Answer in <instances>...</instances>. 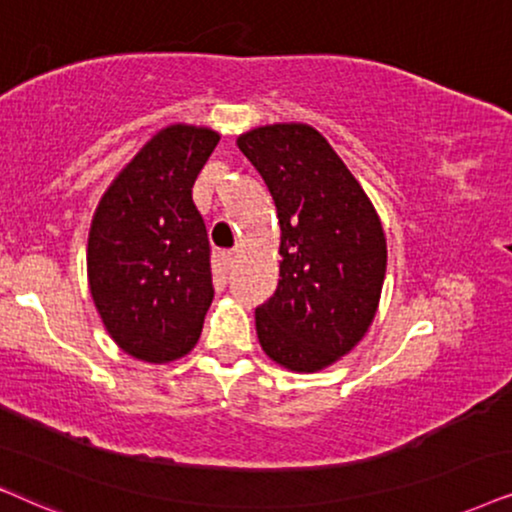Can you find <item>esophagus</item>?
Here are the masks:
<instances>
[{
  "label": "esophagus",
  "instance_id": "1",
  "mask_svg": "<svg viewBox=\"0 0 512 512\" xmlns=\"http://www.w3.org/2000/svg\"><path fill=\"white\" fill-rule=\"evenodd\" d=\"M238 257H241V250H238V248L222 252V260H224V264H227V267H234V264L238 262Z\"/></svg>",
  "mask_w": 512,
  "mask_h": 512
}]
</instances>
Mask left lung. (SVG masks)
<instances>
[{
  "mask_svg": "<svg viewBox=\"0 0 512 512\" xmlns=\"http://www.w3.org/2000/svg\"><path fill=\"white\" fill-rule=\"evenodd\" d=\"M236 145L260 170L281 222V281L255 309L257 337L278 365L318 372L372 325L386 276L384 227L316 128L260 126Z\"/></svg>",
  "mask_w": 512,
  "mask_h": 512,
  "instance_id": "8db88e82",
  "label": "left lung"
}]
</instances>
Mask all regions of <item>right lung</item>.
<instances>
[{"mask_svg":"<svg viewBox=\"0 0 512 512\" xmlns=\"http://www.w3.org/2000/svg\"><path fill=\"white\" fill-rule=\"evenodd\" d=\"M217 142L210 128L166 126L95 208L88 288L109 337L145 363L187 356L213 302L210 243L192 187Z\"/></svg>","mask_w":512,"mask_h":512,"instance_id":"obj_1","label":"right lung"}]
</instances>
